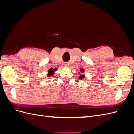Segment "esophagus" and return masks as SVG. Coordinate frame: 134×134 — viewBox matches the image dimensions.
<instances>
[{"mask_svg":"<svg viewBox=\"0 0 134 134\" xmlns=\"http://www.w3.org/2000/svg\"><path fill=\"white\" fill-rule=\"evenodd\" d=\"M64 66H68V65H68V64H66V63H65V64H64Z\"/></svg>","mask_w":134,"mask_h":134,"instance_id":"34e87169","label":"esophagus"}]
</instances>
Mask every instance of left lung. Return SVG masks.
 <instances>
[{"mask_svg": "<svg viewBox=\"0 0 134 134\" xmlns=\"http://www.w3.org/2000/svg\"><path fill=\"white\" fill-rule=\"evenodd\" d=\"M80 71H81V72H84V69H80ZM85 77V75H84V74H82L81 75H80L79 76V78L80 79H83Z\"/></svg>", "mask_w": 134, "mask_h": 134, "instance_id": "obj_1", "label": "left lung"}]
</instances>
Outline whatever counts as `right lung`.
Listing matches in <instances>:
<instances>
[{
	"mask_svg": "<svg viewBox=\"0 0 134 134\" xmlns=\"http://www.w3.org/2000/svg\"><path fill=\"white\" fill-rule=\"evenodd\" d=\"M56 70H57V69L56 68H55V69H53V68H51L50 69H49V70L48 71V74H47V76H52L54 75V72L55 71H56Z\"/></svg>",
	"mask_w": 134,
	"mask_h": 134,
	"instance_id": "1",
	"label": "right lung"
}]
</instances>
